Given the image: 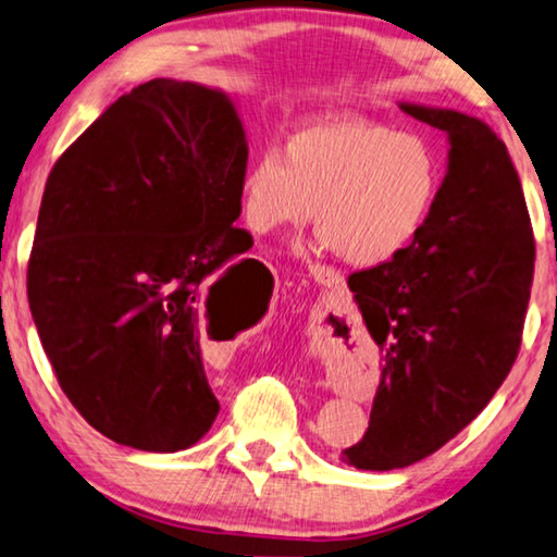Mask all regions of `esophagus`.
<instances>
[{
    "label": "esophagus",
    "mask_w": 557,
    "mask_h": 557,
    "mask_svg": "<svg viewBox=\"0 0 557 557\" xmlns=\"http://www.w3.org/2000/svg\"><path fill=\"white\" fill-rule=\"evenodd\" d=\"M310 275H312L317 282H322V285H330V282H334L330 272H324L322 268H312Z\"/></svg>",
    "instance_id": "esophagus-1"
}]
</instances>
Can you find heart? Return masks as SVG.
<instances>
[{
  "label": "heart",
  "mask_w": 557,
  "mask_h": 557,
  "mask_svg": "<svg viewBox=\"0 0 557 557\" xmlns=\"http://www.w3.org/2000/svg\"><path fill=\"white\" fill-rule=\"evenodd\" d=\"M441 190L426 138L357 116L305 123L252 158L237 183V208L255 235L314 220L320 243L351 268H376L423 231ZM315 213H311V208Z\"/></svg>",
  "instance_id": "obj_1"
}]
</instances>
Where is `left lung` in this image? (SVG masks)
<instances>
[{
  "label": "left lung",
  "instance_id": "1",
  "mask_svg": "<svg viewBox=\"0 0 557 557\" xmlns=\"http://www.w3.org/2000/svg\"><path fill=\"white\" fill-rule=\"evenodd\" d=\"M399 109L444 131L448 158L417 240L347 280L382 355L367 434L342 451L364 471L417 463L479 417L518 357L535 262L523 188L496 131L454 109Z\"/></svg>",
  "mask_w": 557,
  "mask_h": 557
}]
</instances>
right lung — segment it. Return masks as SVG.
Returning a JSON list of instances; mask_svg holds the SVG:
<instances>
[{"label":"right lung","mask_w":557,"mask_h":557,"mask_svg":"<svg viewBox=\"0 0 557 557\" xmlns=\"http://www.w3.org/2000/svg\"><path fill=\"white\" fill-rule=\"evenodd\" d=\"M247 136L220 88L153 78L113 101L44 188L26 275L29 310L61 389L116 444L175 454L220 411L202 320L252 247L237 183Z\"/></svg>","instance_id":"add662e5"}]
</instances>
